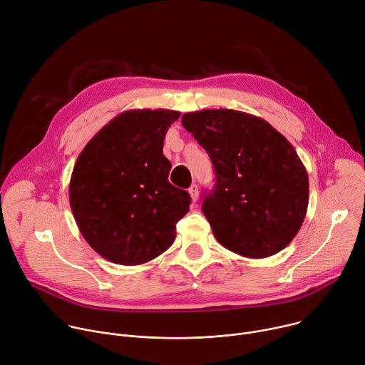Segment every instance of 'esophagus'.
Here are the masks:
<instances>
[{
	"mask_svg": "<svg viewBox=\"0 0 365 365\" xmlns=\"http://www.w3.org/2000/svg\"><path fill=\"white\" fill-rule=\"evenodd\" d=\"M189 193H190V197H192V200H193V202H196V200H197V196H199V190H197V186H196V185H192V186L189 187Z\"/></svg>",
	"mask_w": 365,
	"mask_h": 365,
	"instance_id": "obj_1",
	"label": "esophagus"
}]
</instances>
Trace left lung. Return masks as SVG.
<instances>
[{
  "mask_svg": "<svg viewBox=\"0 0 365 365\" xmlns=\"http://www.w3.org/2000/svg\"><path fill=\"white\" fill-rule=\"evenodd\" d=\"M182 124L214 165L202 212L218 242L248 258L289 245L306 217L309 178L286 137L263 118L225 108L186 113Z\"/></svg>",
  "mask_w": 365,
  "mask_h": 365,
  "instance_id": "1",
  "label": "left lung"
}]
</instances>
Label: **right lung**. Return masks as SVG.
Returning <instances> with one entry per match:
<instances>
[{
  "label": "right lung",
  "mask_w": 365,
  "mask_h": 365,
  "mask_svg": "<svg viewBox=\"0 0 365 365\" xmlns=\"http://www.w3.org/2000/svg\"><path fill=\"white\" fill-rule=\"evenodd\" d=\"M179 111L131 110L103 125L75 163L69 202L86 242L108 262L137 266L165 252L190 195L175 187L163 154Z\"/></svg>",
  "instance_id": "add662e5"
}]
</instances>
